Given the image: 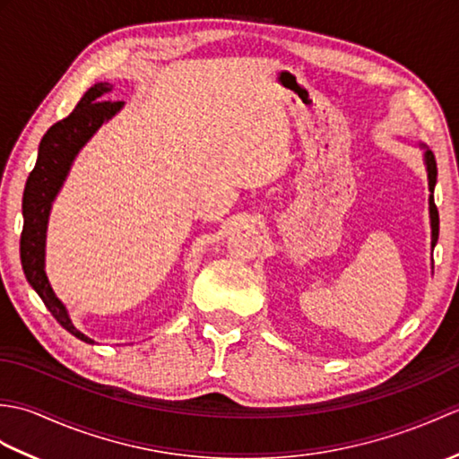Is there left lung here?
I'll list each match as a JSON object with an SVG mask.
<instances>
[{"instance_id": "obj_1", "label": "left lung", "mask_w": 459, "mask_h": 459, "mask_svg": "<svg viewBox=\"0 0 459 459\" xmlns=\"http://www.w3.org/2000/svg\"><path fill=\"white\" fill-rule=\"evenodd\" d=\"M418 148L424 152V165L428 173V189H430V197H428V211H430V229H432V250L437 242V235H440V217H437V209L434 204V187L437 179V168H436V158L434 153L428 150L426 143H418ZM432 270H434V260H432Z\"/></svg>"}]
</instances>
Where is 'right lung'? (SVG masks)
<instances>
[{
    "label": "right lung",
    "instance_id": "1",
    "mask_svg": "<svg viewBox=\"0 0 459 459\" xmlns=\"http://www.w3.org/2000/svg\"><path fill=\"white\" fill-rule=\"evenodd\" d=\"M112 91L108 82H96L84 92L76 108L65 120L53 124L39 143L37 163L29 173L23 191V232L19 242L23 274L29 284L43 299L47 309L61 324L68 333L84 343H94V339L84 335L73 324L66 306L56 298L55 290L48 281L45 262H47V229L51 217L53 203L61 193L63 185L71 173L76 155L81 153L92 135L100 130V126L112 120L124 108V102H102L104 94Z\"/></svg>",
    "mask_w": 459,
    "mask_h": 459
}]
</instances>
